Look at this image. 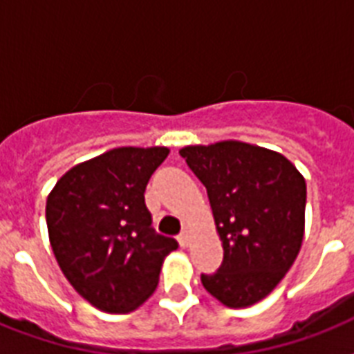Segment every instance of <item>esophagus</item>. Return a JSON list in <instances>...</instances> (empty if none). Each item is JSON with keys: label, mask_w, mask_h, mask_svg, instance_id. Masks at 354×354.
I'll use <instances>...</instances> for the list:
<instances>
[{"label": "esophagus", "mask_w": 354, "mask_h": 354, "mask_svg": "<svg viewBox=\"0 0 354 354\" xmlns=\"http://www.w3.org/2000/svg\"><path fill=\"white\" fill-rule=\"evenodd\" d=\"M178 242H180V246L187 248L189 246V235L187 233H182V235L178 236Z\"/></svg>", "instance_id": "obj_1"}]
</instances>
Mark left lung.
<instances>
[{
	"mask_svg": "<svg viewBox=\"0 0 354 354\" xmlns=\"http://www.w3.org/2000/svg\"><path fill=\"white\" fill-rule=\"evenodd\" d=\"M204 183L224 248L202 285L226 307L242 308L274 290L296 261L305 232V178L274 150L221 141L180 150Z\"/></svg>",
	"mask_w": 354,
	"mask_h": 354,
	"instance_id": "left-lung-1",
	"label": "left lung"
}]
</instances>
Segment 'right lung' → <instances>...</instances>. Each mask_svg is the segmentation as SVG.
Instances as JSON below:
<instances>
[{"instance_id":"obj_1","label":"right lung","mask_w":354,"mask_h":354,"mask_svg":"<svg viewBox=\"0 0 354 354\" xmlns=\"http://www.w3.org/2000/svg\"><path fill=\"white\" fill-rule=\"evenodd\" d=\"M165 147H121L75 165L46 205L49 241L73 288L104 313H130L156 290L176 239L156 233L145 204Z\"/></svg>"}]
</instances>
